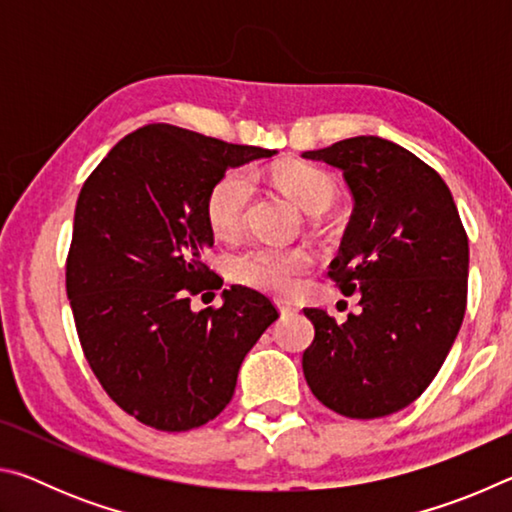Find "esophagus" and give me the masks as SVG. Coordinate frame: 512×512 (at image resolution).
<instances>
[{
  "label": "esophagus",
  "mask_w": 512,
  "mask_h": 512,
  "mask_svg": "<svg viewBox=\"0 0 512 512\" xmlns=\"http://www.w3.org/2000/svg\"><path fill=\"white\" fill-rule=\"evenodd\" d=\"M277 309H280L282 316H289V314H293V311H296V307H293L291 302H284V300H277Z\"/></svg>",
  "instance_id": "1"
}]
</instances>
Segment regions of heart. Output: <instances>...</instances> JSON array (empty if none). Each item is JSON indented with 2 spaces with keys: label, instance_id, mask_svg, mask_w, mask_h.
Listing matches in <instances>:
<instances>
[{
  "label": "heart",
  "instance_id": "obj_1",
  "mask_svg": "<svg viewBox=\"0 0 512 512\" xmlns=\"http://www.w3.org/2000/svg\"><path fill=\"white\" fill-rule=\"evenodd\" d=\"M275 183L293 203L309 214L327 210L336 198L334 180L323 169L307 162H284L275 169ZM253 173L230 169L216 180L205 196V219L216 237L230 239L241 230L246 207L253 196ZM311 255L305 248L250 246L232 257L230 273L237 282L259 291L284 296L293 289L296 277L305 273Z\"/></svg>",
  "mask_w": 512,
  "mask_h": 512
}]
</instances>
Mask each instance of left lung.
<instances>
[{
  "mask_svg": "<svg viewBox=\"0 0 512 512\" xmlns=\"http://www.w3.org/2000/svg\"><path fill=\"white\" fill-rule=\"evenodd\" d=\"M343 171L354 210L329 264L361 314L345 323L307 307L314 341L302 354L311 393L354 420L384 418L418 400L461 329L470 248L452 192L418 155L361 135L305 151Z\"/></svg>",
  "mask_w": 512,
  "mask_h": 512,
  "instance_id": "1",
  "label": "left lung"
}]
</instances>
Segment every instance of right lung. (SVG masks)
<instances>
[{
	"label": "right lung",
	"instance_id": "obj_1",
	"mask_svg": "<svg viewBox=\"0 0 512 512\" xmlns=\"http://www.w3.org/2000/svg\"><path fill=\"white\" fill-rule=\"evenodd\" d=\"M275 151L228 144L171 124L112 146L76 201L65 287L85 359L103 391L146 427L189 431L232 400L241 361L280 316L203 262L214 244L205 196L228 167Z\"/></svg>",
	"mask_w": 512,
	"mask_h": 512
}]
</instances>
